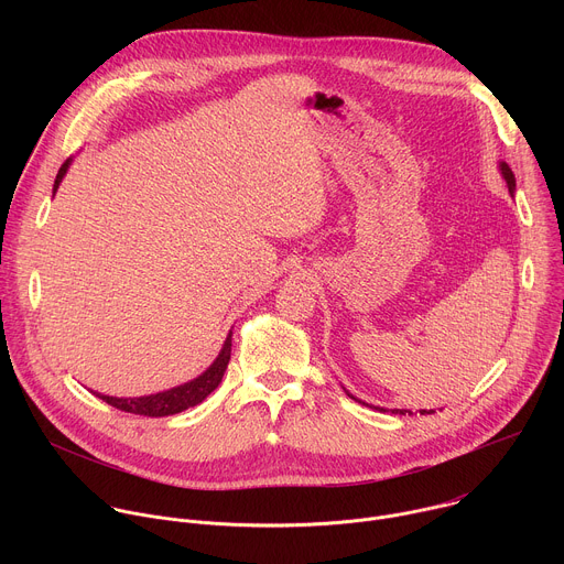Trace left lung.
<instances>
[{"instance_id":"1","label":"left lung","mask_w":564,"mask_h":564,"mask_svg":"<svg viewBox=\"0 0 564 564\" xmlns=\"http://www.w3.org/2000/svg\"><path fill=\"white\" fill-rule=\"evenodd\" d=\"M500 170H502V176H505V181H507V185H509V192L513 194V189H516V178H513V172L509 170V165H507V163H502V165H500ZM348 394H350V392H348ZM350 397H352V394H350ZM352 399H355V397H352ZM379 411H383V409H379ZM392 413H399V415H406V413H409V415H413L411 411H399V409H397V411H392ZM420 413L424 415L426 411H420Z\"/></svg>"}]
</instances>
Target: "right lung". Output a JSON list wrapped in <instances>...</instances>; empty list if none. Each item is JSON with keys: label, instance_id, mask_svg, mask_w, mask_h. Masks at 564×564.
<instances>
[{"label": "right lung", "instance_id": "obj_1", "mask_svg": "<svg viewBox=\"0 0 564 564\" xmlns=\"http://www.w3.org/2000/svg\"><path fill=\"white\" fill-rule=\"evenodd\" d=\"M70 165V160H66V163L59 167L57 176H55V185H53V192L59 187L66 170ZM229 357H231V333L229 337L225 339L223 344V350L220 355L216 357V361L194 381L185 383V386H178V388H172V390H165V392H155V394H149V397H129V399H120V397H109V394H100L96 392V397H100L102 401H107L109 406L118 409V411H124V413H131V415H144V417H165V415H176V413H183L196 404H200V401L212 392L216 390V386L220 383L225 370H227V364H229Z\"/></svg>", "mask_w": 564, "mask_h": 564}]
</instances>
